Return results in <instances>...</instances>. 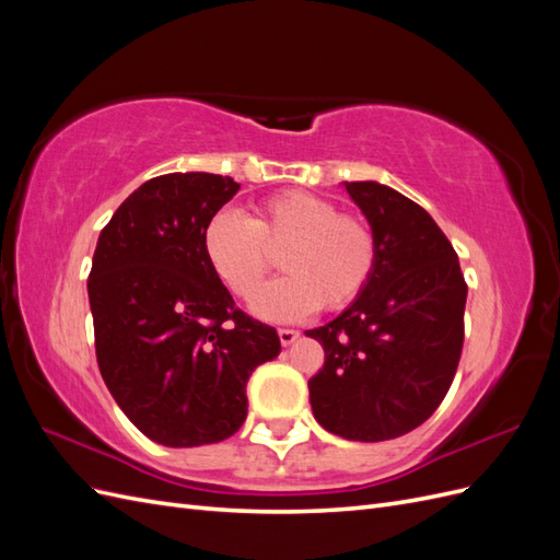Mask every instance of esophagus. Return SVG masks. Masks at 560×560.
<instances>
[{
    "label": "esophagus",
    "instance_id": "obj_1",
    "mask_svg": "<svg viewBox=\"0 0 560 560\" xmlns=\"http://www.w3.org/2000/svg\"><path fill=\"white\" fill-rule=\"evenodd\" d=\"M278 336H280L282 346H292L299 338V331L296 329H278Z\"/></svg>",
    "mask_w": 560,
    "mask_h": 560
}]
</instances>
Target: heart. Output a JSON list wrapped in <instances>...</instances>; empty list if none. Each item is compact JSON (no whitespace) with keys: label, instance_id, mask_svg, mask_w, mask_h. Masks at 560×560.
<instances>
[{"label":"heart","instance_id":"obj_1","mask_svg":"<svg viewBox=\"0 0 560 560\" xmlns=\"http://www.w3.org/2000/svg\"><path fill=\"white\" fill-rule=\"evenodd\" d=\"M283 247L285 276L254 301L268 319H299L313 311H341L374 278L378 241L362 214L338 212L336 202L311 191H280L254 206L249 217L222 210L202 231V254L217 280L235 296H256L268 250Z\"/></svg>","mask_w":560,"mask_h":560}]
</instances>
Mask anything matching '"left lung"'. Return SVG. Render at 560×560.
Returning a JSON list of instances; mask_svg holds the SVG:
<instances>
[{
    "mask_svg": "<svg viewBox=\"0 0 560 560\" xmlns=\"http://www.w3.org/2000/svg\"><path fill=\"white\" fill-rule=\"evenodd\" d=\"M378 241L366 290L329 325L306 331L325 348L308 381L313 416L350 442H387L444 401L465 341L467 282L434 219L378 182H346Z\"/></svg>",
    "mask_w": 560,
    "mask_h": 560,
    "instance_id": "8db88e82",
    "label": "left lung"
}]
</instances>
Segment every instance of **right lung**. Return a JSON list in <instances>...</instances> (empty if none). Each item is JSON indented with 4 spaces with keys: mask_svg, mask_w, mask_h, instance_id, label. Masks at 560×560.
<instances>
[{
    "mask_svg": "<svg viewBox=\"0 0 560 560\" xmlns=\"http://www.w3.org/2000/svg\"><path fill=\"white\" fill-rule=\"evenodd\" d=\"M241 189L171 173L132 191L103 229L89 299L100 374L151 442H224L247 418L252 371L278 358L273 327L235 308L202 254V231Z\"/></svg>",
    "mask_w": 560,
    "mask_h": 560,
    "instance_id": "right-lung-1",
    "label": "right lung"
}]
</instances>
